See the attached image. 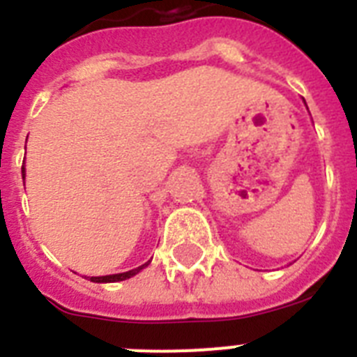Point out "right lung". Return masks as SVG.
Returning a JSON list of instances; mask_svg holds the SVG:
<instances>
[{"label":"right lung","mask_w":357,"mask_h":357,"mask_svg":"<svg viewBox=\"0 0 357 357\" xmlns=\"http://www.w3.org/2000/svg\"><path fill=\"white\" fill-rule=\"evenodd\" d=\"M23 173H24V168H23ZM144 266H148V263L139 268H134V270H130V272L114 273V275H103V277H89V280H93V282H118V280H127L130 279V277H134L135 273H139Z\"/></svg>","instance_id":"add662e5"}]
</instances>
